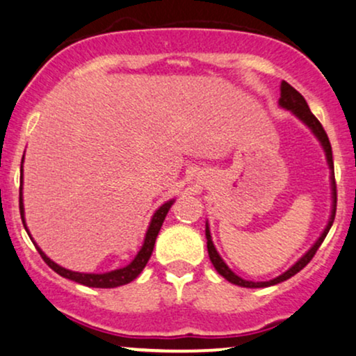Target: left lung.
<instances>
[{
  "label": "left lung",
  "instance_id": "8db88e82",
  "mask_svg": "<svg viewBox=\"0 0 356 356\" xmlns=\"http://www.w3.org/2000/svg\"><path fill=\"white\" fill-rule=\"evenodd\" d=\"M277 104H280L281 108L284 110H289V112L295 115L298 120H301L303 124L308 127L309 130H312V134L314 137L318 138V142H320L323 150H325V155H326V162H328V167H330V182H332V214H330V219H328V224H326V227L323 229V232L320 234V238L314 241V244L312 248L308 249V251L305 252L303 256L300 257V259L296 261L295 264H293L291 268L288 269V271H284L283 275H280L275 280H269V281H248V280H243V277L236 275L232 269L227 266L226 263H224V259L220 257V254L218 252V249H216L214 243H212V236H211V229H209V222L206 220V239H207V252H209V257H211V263L214 264L216 271L219 273L220 276L226 277L227 281L232 284H238V286H243V288H266V286H273V284H277V283H283V281L289 280L291 276H295L296 273H300L301 269H303L306 264L309 263V261L313 259L314 252L318 251V248L321 246V243L325 241L326 234H328V231L332 229L333 226V220H334V212H337V184H334V169H333V154H332V145H330V140H328V136H326L325 129H323V125L318 122V118L313 115L312 110H309L308 104H306V100L303 99V95H301L298 90H295L291 87L289 83H286V81H281V97L280 100H277Z\"/></svg>",
  "mask_w": 356,
  "mask_h": 356
}]
</instances>
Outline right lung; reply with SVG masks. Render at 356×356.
I'll return each mask as SVG.
<instances>
[{
	"label": "right lung",
	"instance_id": "obj_1",
	"mask_svg": "<svg viewBox=\"0 0 356 356\" xmlns=\"http://www.w3.org/2000/svg\"><path fill=\"white\" fill-rule=\"evenodd\" d=\"M23 161H24V155H23ZM174 201H175V199H170V201L164 202L161 207H159L157 211L154 212L152 219H150V222H149V227H147L144 244H142V248L138 249V252L136 254V257H134V259L130 261V263L127 264V266L113 269V271H108V273H79V271H72V269H67V268L60 266V264H56L55 261H51L50 257L44 254V252L42 251V248H40L38 244L35 243V239L31 238L30 231H28L26 220H24V206H23V162H22V184H19V212H22V220H23L24 229H26L28 236H30V239L33 241V244L36 246V249H38L40 256L43 257L44 263H47L48 266L53 269V271L58 273L60 276L67 277V280L75 281V283L88 286V288H117V286L129 284L130 281H134L138 275H140L142 269L145 268L147 261H149L150 256H152L155 239H157V234H159V231H161L162 222H164L167 212H169L170 207H172Z\"/></svg>",
	"mask_w": 356,
	"mask_h": 356
}]
</instances>
